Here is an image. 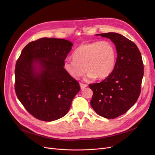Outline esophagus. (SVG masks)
<instances>
[{
    "instance_id": "esophagus-1",
    "label": "esophagus",
    "mask_w": 155,
    "mask_h": 155,
    "mask_svg": "<svg viewBox=\"0 0 155 155\" xmlns=\"http://www.w3.org/2000/svg\"><path fill=\"white\" fill-rule=\"evenodd\" d=\"M80 85L81 89H84V88L87 87V84H83V83H80Z\"/></svg>"
}]
</instances>
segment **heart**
Returning a JSON list of instances; mask_svg holds the SVG:
<instances>
[{"instance_id": "1", "label": "heart", "mask_w": 155, "mask_h": 155, "mask_svg": "<svg viewBox=\"0 0 155 155\" xmlns=\"http://www.w3.org/2000/svg\"><path fill=\"white\" fill-rule=\"evenodd\" d=\"M73 60H67L63 68L72 78L77 79L87 71V77L104 79L112 73L115 67L116 51L107 41L81 45L72 55Z\"/></svg>"}]
</instances>
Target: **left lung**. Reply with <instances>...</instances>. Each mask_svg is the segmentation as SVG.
Segmentation results:
<instances>
[{
	"instance_id": "obj_1",
	"label": "left lung",
	"mask_w": 155,
	"mask_h": 155,
	"mask_svg": "<svg viewBox=\"0 0 155 155\" xmlns=\"http://www.w3.org/2000/svg\"><path fill=\"white\" fill-rule=\"evenodd\" d=\"M115 44L117 59L112 72L100 83L89 84L91 106L101 116L114 119L135 104L141 93L144 66L141 53L131 40L116 32L97 34Z\"/></svg>"
}]
</instances>
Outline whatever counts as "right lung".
Returning <instances> with one entry per match:
<instances>
[{"instance_id":"1","label":"right lung","mask_w":155,"mask_h":155,"mask_svg":"<svg viewBox=\"0 0 155 155\" xmlns=\"http://www.w3.org/2000/svg\"><path fill=\"white\" fill-rule=\"evenodd\" d=\"M72 45L63 39L40 38L24 47L16 61V95L39 120L50 122L66 115L80 90L63 68Z\"/></svg>"}]
</instances>
